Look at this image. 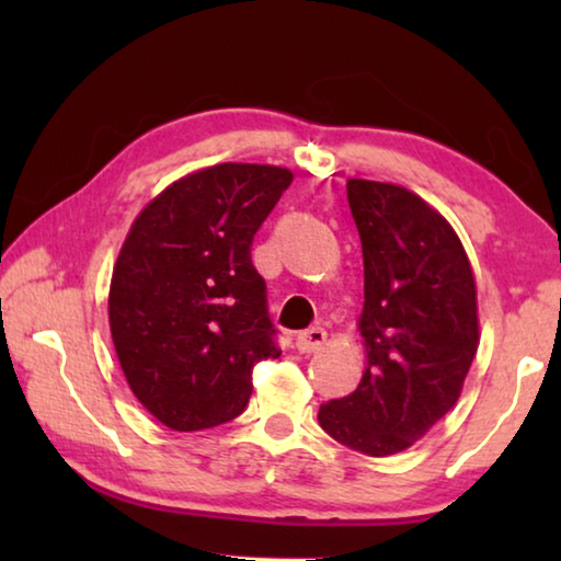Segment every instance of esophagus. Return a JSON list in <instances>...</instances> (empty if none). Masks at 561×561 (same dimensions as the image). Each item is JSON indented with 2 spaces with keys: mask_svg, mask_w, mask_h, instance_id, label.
<instances>
[{
  "mask_svg": "<svg viewBox=\"0 0 561 561\" xmlns=\"http://www.w3.org/2000/svg\"><path fill=\"white\" fill-rule=\"evenodd\" d=\"M324 341H327V331L321 327H311V329L299 331L297 334V348L301 351V354H314V351H319Z\"/></svg>",
  "mask_w": 561,
  "mask_h": 561,
  "instance_id": "esophagus-1",
  "label": "esophagus"
}]
</instances>
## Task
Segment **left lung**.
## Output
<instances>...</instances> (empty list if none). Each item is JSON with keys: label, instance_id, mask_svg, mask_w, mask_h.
Instances as JSON below:
<instances>
[{"label": "left lung", "instance_id": "left-lung-1", "mask_svg": "<svg viewBox=\"0 0 561 561\" xmlns=\"http://www.w3.org/2000/svg\"><path fill=\"white\" fill-rule=\"evenodd\" d=\"M364 250L368 366L354 393L319 408L351 450L383 458L421 440L450 411L478 351L474 277L458 234L411 190L348 180Z\"/></svg>", "mask_w": 561, "mask_h": 561}]
</instances>
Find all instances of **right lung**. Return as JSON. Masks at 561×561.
Wrapping results in <instances>:
<instances>
[{
  "mask_svg": "<svg viewBox=\"0 0 561 561\" xmlns=\"http://www.w3.org/2000/svg\"><path fill=\"white\" fill-rule=\"evenodd\" d=\"M291 183L274 165L222 163L163 190L133 222L108 294L130 391L173 431L244 411L252 368L277 358L254 234Z\"/></svg>",
  "mask_w": 561,
  "mask_h": 561,
  "instance_id": "right-lung-1",
  "label": "right lung"
}]
</instances>
